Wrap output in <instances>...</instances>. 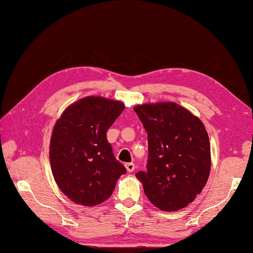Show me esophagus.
<instances>
[{"label":"esophagus","instance_id":"esophagus-1","mask_svg":"<svg viewBox=\"0 0 253 253\" xmlns=\"http://www.w3.org/2000/svg\"><path fill=\"white\" fill-rule=\"evenodd\" d=\"M126 170L128 171V173H132V171H134L135 170V164L134 163H126Z\"/></svg>","mask_w":253,"mask_h":253}]
</instances>
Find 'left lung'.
I'll return each instance as SVG.
<instances>
[{"label": "left lung", "instance_id": "left-lung-1", "mask_svg": "<svg viewBox=\"0 0 253 253\" xmlns=\"http://www.w3.org/2000/svg\"><path fill=\"white\" fill-rule=\"evenodd\" d=\"M134 110L148 136L147 171L135 175L146 196L163 211L187 207L211 173V143L204 123L174 102L141 104Z\"/></svg>", "mask_w": 253, "mask_h": 253}]
</instances>
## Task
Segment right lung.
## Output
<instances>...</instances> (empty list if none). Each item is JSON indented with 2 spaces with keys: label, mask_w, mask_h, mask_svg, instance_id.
<instances>
[{
  "label": "right lung",
  "mask_w": 253,
  "mask_h": 253,
  "mask_svg": "<svg viewBox=\"0 0 253 253\" xmlns=\"http://www.w3.org/2000/svg\"><path fill=\"white\" fill-rule=\"evenodd\" d=\"M123 109L120 101L85 96L67 106L54 123L49 146L51 171L75 204L91 207L105 202L126 174L106 137Z\"/></svg>",
  "instance_id": "right-lung-1"
}]
</instances>
